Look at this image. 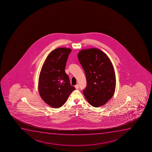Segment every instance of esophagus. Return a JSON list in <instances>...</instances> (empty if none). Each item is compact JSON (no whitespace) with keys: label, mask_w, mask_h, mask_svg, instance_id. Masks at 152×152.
<instances>
[{"label":"esophagus","mask_w":152,"mask_h":152,"mask_svg":"<svg viewBox=\"0 0 152 152\" xmlns=\"http://www.w3.org/2000/svg\"><path fill=\"white\" fill-rule=\"evenodd\" d=\"M75 88H76V89H78L79 88V85L78 84H76V86H75Z\"/></svg>","instance_id":"1"}]
</instances>
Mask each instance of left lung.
Returning a JSON list of instances; mask_svg holds the SVG:
<instances>
[{"mask_svg":"<svg viewBox=\"0 0 152 152\" xmlns=\"http://www.w3.org/2000/svg\"><path fill=\"white\" fill-rule=\"evenodd\" d=\"M78 57L86 74L87 86L83 93L86 99L94 107L103 105L113 97L116 86L110 60L96 48L81 50Z\"/></svg>","mask_w":152,"mask_h":152,"instance_id":"obj_1","label":"left lung"}]
</instances>
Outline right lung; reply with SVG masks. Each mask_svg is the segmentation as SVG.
Returning a JSON list of instances; mask_svg holds the SVG:
<instances>
[{"label": "right lung", "instance_id": "right-lung-1", "mask_svg": "<svg viewBox=\"0 0 152 152\" xmlns=\"http://www.w3.org/2000/svg\"><path fill=\"white\" fill-rule=\"evenodd\" d=\"M71 49L58 48L51 52L43 64L39 79V91L44 101L58 108L64 104L75 90L71 86L65 67Z\"/></svg>", "mask_w": 152, "mask_h": 152}]
</instances>
